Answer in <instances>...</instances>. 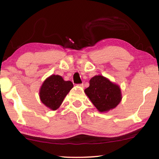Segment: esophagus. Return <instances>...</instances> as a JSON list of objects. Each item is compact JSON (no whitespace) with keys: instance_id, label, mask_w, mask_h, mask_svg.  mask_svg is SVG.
I'll return each mask as SVG.
<instances>
[{"instance_id":"esophagus-1","label":"esophagus","mask_w":159,"mask_h":159,"mask_svg":"<svg viewBox=\"0 0 159 159\" xmlns=\"http://www.w3.org/2000/svg\"><path fill=\"white\" fill-rule=\"evenodd\" d=\"M79 85L80 86V87H81V88H83V87H84V85H83V83H82V84H79Z\"/></svg>"}]
</instances>
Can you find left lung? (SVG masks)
Here are the masks:
<instances>
[{
    "mask_svg": "<svg viewBox=\"0 0 159 159\" xmlns=\"http://www.w3.org/2000/svg\"><path fill=\"white\" fill-rule=\"evenodd\" d=\"M84 92L101 112L116 108L122 99L120 86L102 75L92 77L89 80V86Z\"/></svg>",
    "mask_w": 159,
    "mask_h": 159,
    "instance_id": "8db88e82",
    "label": "left lung"
}]
</instances>
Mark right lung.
I'll return each instance as SVG.
<instances>
[{"label":"right lung","instance_id":"1","mask_svg":"<svg viewBox=\"0 0 159 159\" xmlns=\"http://www.w3.org/2000/svg\"><path fill=\"white\" fill-rule=\"evenodd\" d=\"M73 87L70 80L66 81L61 76L53 74L46 79L40 88V100L47 108L56 111Z\"/></svg>","mask_w":159,"mask_h":159}]
</instances>
